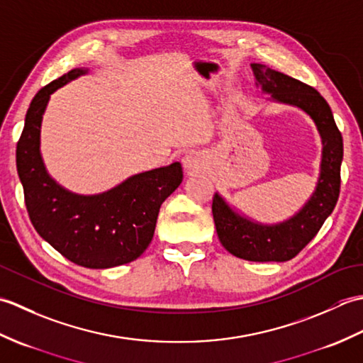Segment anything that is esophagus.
<instances>
[{
	"label": "esophagus",
	"mask_w": 363,
	"mask_h": 363,
	"mask_svg": "<svg viewBox=\"0 0 363 363\" xmlns=\"http://www.w3.org/2000/svg\"><path fill=\"white\" fill-rule=\"evenodd\" d=\"M182 165H184V168H186V172L194 173V172H196V169L201 168V159H199L196 154L190 152L182 159Z\"/></svg>",
	"instance_id": "obj_1"
}]
</instances>
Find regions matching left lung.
<instances>
[{"mask_svg": "<svg viewBox=\"0 0 363 363\" xmlns=\"http://www.w3.org/2000/svg\"><path fill=\"white\" fill-rule=\"evenodd\" d=\"M251 68L257 87L272 95L273 101L295 106L313 120L323 145L320 177L301 211L282 223L262 225L246 218L218 194L213 195L212 213L220 242L233 256L251 262H285L318 234L334 211L340 194L343 138L326 99L313 87L267 65L251 64Z\"/></svg>", "mask_w": 363, "mask_h": 363, "instance_id": "8db88e82", "label": "left lung"}]
</instances>
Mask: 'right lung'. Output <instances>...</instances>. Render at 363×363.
Segmentation results:
<instances>
[{"label":"right lung","instance_id":"obj_1","mask_svg":"<svg viewBox=\"0 0 363 363\" xmlns=\"http://www.w3.org/2000/svg\"><path fill=\"white\" fill-rule=\"evenodd\" d=\"M87 73V68H74L38 90L17 143V172L38 235L73 264L98 269L142 256L152 240L162 203L182 182V167L174 162L134 174L98 195L73 194L54 181L40 154L43 113L54 91Z\"/></svg>","mask_w":363,"mask_h":363}]
</instances>
